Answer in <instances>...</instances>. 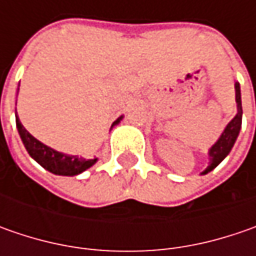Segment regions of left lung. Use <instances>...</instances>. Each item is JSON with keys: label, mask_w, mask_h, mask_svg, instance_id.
I'll use <instances>...</instances> for the list:
<instances>
[{"label": "left lung", "mask_w": 256, "mask_h": 256, "mask_svg": "<svg viewBox=\"0 0 256 256\" xmlns=\"http://www.w3.org/2000/svg\"><path fill=\"white\" fill-rule=\"evenodd\" d=\"M235 100H236V106H238V112L234 116L231 122L228 124L224 130V132L221 134V136L218 138V141L214 144L210 150V165L205 171L202 174H208L210 171H212L214 168H216L222 162V160L230 154V151L232 150L234 144L238 138V134H240V130H241V124H242V104H241V88H240V84L236 82L235 84Z\"/></svg>", "instance_id": "1"}]
</instances>
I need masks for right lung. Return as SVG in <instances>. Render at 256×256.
Listing matches in <instances>:
<instances>
[{
    "instance_id": "obj_1",
    "label": "right lung",
    "mask_w": 256,
    "mask_h": 256,
    "mask_svg": "<svg viewBox=\"0 0 256 256\" xmlns=\"http://www.w3.org/2000/svg\"><path fill=\"white\" fill-rule=\"evenodd\" d=\"M15 118H16L15 121H16L18 132H20V136L22 140V144L26 148V151L46 171L52 172L55 175L72 176V175H78V174L84 172L85 170L91 168L94 164L98 161L96 158H94V160H84V158H78L76 155H66V154L55 151L52 148L46 146L45 144L40 142L36 138H34L31 134L28 132L24 128V125L21 124V121L18 120V115ZM121 120H122V116H120L112 124V126L116 125V124H120Z\"/></svg>"
}]
</instances>
